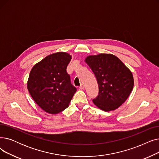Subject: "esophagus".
Segmentation results:
<instances>
[{
  "instance_id": "1",
  "label": "esophagus",
  "mask_w": 159,
  "mask_h": 159,
  "mask_svg": "<svg viewBox=\"0 0 159 159\" xmlns=\"http://www.w3.org/2000/svg\"><path fill=\"white\" fill-rule=\"evenodd\" d=\"M80 88L81 89H84L85 88V85H84V84H81V85H80Z\"/></svg>"
}]
</instances>
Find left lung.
<instances>
[{"label":"left lung","mask_w":159,"mask_h":159,"mask_svg":"<svg viewBox=\"0 0 159 159\" xmlns=\"http://www.w3.org/2000/svg\"><path fill=\"white\" fill-rule=\"evenodd\" d=\"M85 62L94 74L99 94L93 100L104 111H114L124 103L134 86L131 71L121 60L111 54H100L86 57Z\"/></svg>","instance_id":"1"}]
</instances>
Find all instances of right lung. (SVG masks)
Masks as SVG:
<instances>
[{
    "label": "right lung",
    "instance_id": "add662e5",
    "mask_svg": "<svg viewBox=\"0 0 159 159\" xmlns=\"http://www.w3.org/2000/svg\"><path fill=\"white\" fill-rule=\"evenodd\" d=\"M71 59L66 52H56L36 63L30 72L28 91L35 102L49 114L66 109L76 92L66 70Z\"/></svg>",
    "mask_w": 159,
    "mask_h": 159
}]
</instances>
